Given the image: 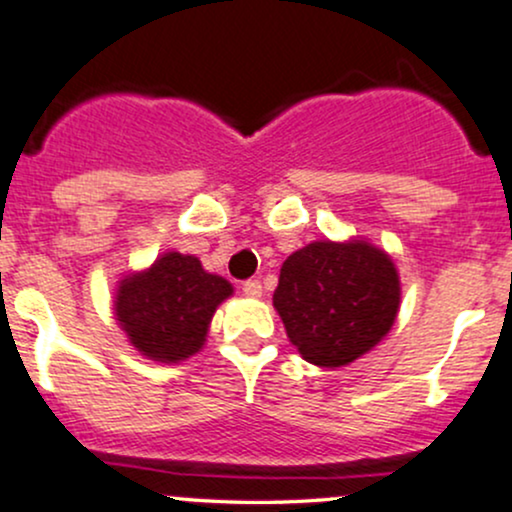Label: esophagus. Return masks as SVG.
<instances>
[{
  "mask_svg": "<svg viewBox=\"0 0 512 512\" xmlns=\"http://www.w3.org/2000/svg\"><path fill=\"white\" fill-rule=\"evenodd\" d=\"M243 293L250 298H260L262 296V281L260 279H248L243 284Z\"/></svg>",
  "mask_w": 512,
  "mask_h": 512,
  "instance_id": "esophagus-1",
  "label": "esophagus"
}]
</instances>
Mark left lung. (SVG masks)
<instances>
[{
    "instance_id": "8db88e82",
    "label": "left lung",
    "mask_w": 512,
    "mask_h": 512,
    "mask_svg": "<svg viewBox=\"0 0 512 512\" xmlns=\"http://www.w3.org/2000/svg\"><path fill=\"white\" fill-rule=\"evenodd\" d=\"M274 308L308 363L339 368L373 349L399 310V276L383 250L310 243L281 264Z\"/></svg>"
}]
</instances>
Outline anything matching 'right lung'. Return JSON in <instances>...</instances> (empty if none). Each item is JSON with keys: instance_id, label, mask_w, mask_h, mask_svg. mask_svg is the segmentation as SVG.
Masks as SVG:
<instances>
[{"instance_id": "right-lung-1", "label": "right lung", "mask_w": 512, "mask_h": 512, "mask_svg": "<svg viewBox=\"0 0 512 512\" xmlns=\"http://www.w3.org/2000/svg\"><path fill=\"white\" fill-rule=\"evenodd\" d=\"M233 286L202 269L192 255L168 252L154 267L120 284L115 315L134 349L163 363L197 354L211 315Z\"/></svg>"}]
</instances>
